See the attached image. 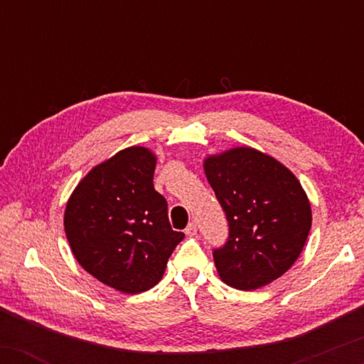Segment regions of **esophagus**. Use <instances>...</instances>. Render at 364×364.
<instances>
[{
    "label": "esophagus",
    "instance_id": "1",
    "mask_svg": "<svg viewBox=\"0 0 364 364\" xmlns=\"http://www.w3.org/2000/svg\"><path fill=\"white\" fill-rule=\"evenodd\" d=\"M186 235L187 237H193V235H197V223L196 222H191L188 223V225L186 227Z\"/></svg>",
    "mask_w": 364,
    "mask_h": 364
}]
</instances>
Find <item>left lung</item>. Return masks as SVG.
Masks as SVG:
<instances>
[{
	"label": "left lung",
	"mask_w": 364,
	"mask_h": 364,
	"mask_svg": "<svg viewBox=\"0 0 364 364\" xmlns=\"http://www.w3.org/2000/svg\"><path fill=\"white\" fill-rule=\"evenodd\" d=\"M203 167L228 222L227 242L213 248L218 275L238 290L277 280L295 263L311 227L298 178L250 147L208 157Z\"/></svg>",
	"instance_id": "1"
}]
</instances>
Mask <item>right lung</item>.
<instances>
[{"mask_svg":"<svg viewBox=\"0 0 364 364\" xmlns=\"http://www.w3.org/2000/svg\"><path fill=\"white\" fill-rule=\"evenodd\" d=\"M156 157L129 147L79 182L64 213V230L84 270L122 293L146 291L161 280L183 238L172 230L167 200L154 188Z\"/></svg>","mask_w":364,"mask_h":364,"instance_id":"add662e5","label":"right lung"}]
</instances>
